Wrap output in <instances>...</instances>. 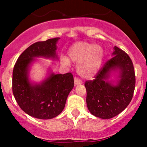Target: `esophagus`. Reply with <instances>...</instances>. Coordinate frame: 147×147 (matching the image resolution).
<instances>
[{"mask_svg": "<svg viewBox=\"0 0 147 147\" xmlns=\"http://www.w3.org/2000/svg\"><path fill=\"white\" fill-rule=\"evenodd\" d=\"M74 80H75V85H79V84H82V81L81 80V79H79V78H77V77H75Z\"/></svg>", "mask_w": 147, "mask_h": 147, "instance_id": "1", "label": "esophagus"}]
</instances>
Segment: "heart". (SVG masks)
I'll return each instance as SVG.
<instances>
[{"instance_id":"heart-1","label":"heart","mask_w":147,"mask_h":147,"mask_svg":"<svg viewBox=\"0 0 147 147\" xmlns=\"http://www.w3.org/2000/svg\"><path fill=\"white\" fill-rule=\"evenodd\" d=\"M68 56L72 61L79 63L77 72L84 78H90L98 72L104 58V50L100 45L78 42L70 47ZM62 63L68 65L70 60L67 57L61 58Z\"/></svg>"}]
</instances>
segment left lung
Listing matches in <instances>:
<instances>
[{
  "label": "left lung",
  "instance_id": "1",
  "mask_svg": "<svg viewBox=\"0 0 147 147\" xmlns=\"http://www.w3.org/2000/svg\"><path fill=\"white\" fill-rule=\"evenodd\" d=\"M112 55L95 79L84 84L88 109L91 114L102 119H110L122 112L131 102L136 86L134 67L129 55L116 46ZM116 69L119 70L120 79L113 85L106 79Z\"/></svg>",
  "mask_w": 147,
  "mask_h": 147
}]
</instances>
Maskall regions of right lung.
I'll list each match as a JSON object with an SVG mask.
<instances>
[{"label": "right lung", "mask_w": 147, "mask_h": 147, "mask_svg": "<svg viewBox=\"0 0 147 147\" xmlns=\"http://www.w3.org/2000/svg\"><path fill=\"white\" fill-rule=\"evenodd\" d=\"M59 39L57 37L33 43L20 55L13 70L12 92L16 102L25 113L38 119H49L59 115L74 87L71 72L52 73L40 84H31L28 78L29 66L34 57L57 59Z\"/></svg>", "instance_id": "obj_1"}]
</instances>
